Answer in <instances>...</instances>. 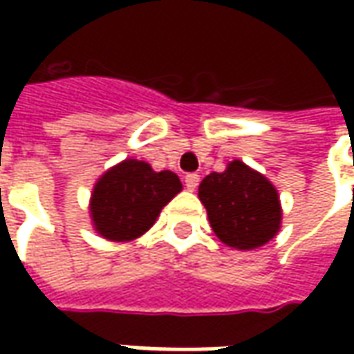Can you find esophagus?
Listing matches in <instances>:
<instances>
[{
	"label": "esophagus",
	"mask_w": 354,
	"mask_h": 354,
	"mask_svg": "<svg viewBox=\"0 0 354 354\" xmlns=\"http://www.w3.org/2000/svg\"><path fill=\"white\" fill-rule=\"evenodd\" d=\"M198 181H201V177H198L197 173H189V175H185V187L189 189V191H195L198 187Z\"/></svg>",
	"instance_id": "obj_1"
}]
</instances>
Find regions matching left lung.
<instances>
[{
  "label": "left lung",
  "mask_w": 354,
  "mask_h": 354,
  "mask_svg": "<svg viewBox=\"0 0 354 354\" xmlns=\"http://www.w3.org/2000/svg\"><path fill=\"white\" fill-rule=\"evenodd\" d=\"M216 238L234 250H254L268 244L281 226V203L274 183L234 159L223 173H211L198 185Z\"/></svg>",
  "instance_id": "8db88e82"
}]
</instances>
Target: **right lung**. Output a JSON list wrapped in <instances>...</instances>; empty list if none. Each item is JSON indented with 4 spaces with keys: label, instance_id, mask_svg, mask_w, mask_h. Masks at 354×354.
Masks as SVG:
<instances>
[{
    "label": "right lung",
    "instance_id": "1",
    "mask_svg": "<svg viewBox=\"0 0 354 354\" xmlns=\"http://www.w3.org/2000/svg\"><path fill=\"white\" fill-rule=\"evenodd\" d=\"M181 191L183 185L173 171H153L145 161L124 159L94 183L88 207L92 228L110 242L136 240Z\"/></svg>",
    "mask_w": 354,
    "mask_h": 354
}]
</instances>
